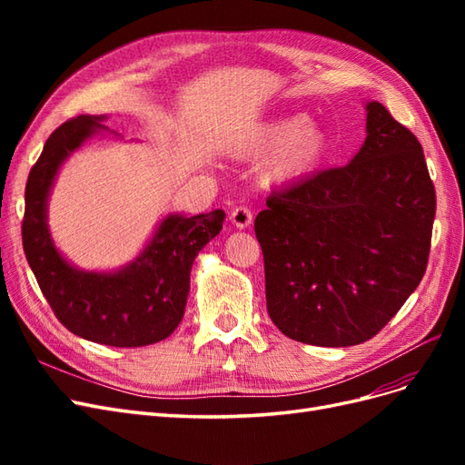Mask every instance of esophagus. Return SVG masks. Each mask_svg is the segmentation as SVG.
I'll return each mask as SVG.
<instances>
[{
  "mask_svg": "<svg viewBox=\"0 0 465 465\" xmlns=\"http://www.w3.org/2000/svg\"><path fill=\"white\" fill-rule=\"evenodd\" d=\"M231 223L236 229H248L252 224V211L246 205H238L231 211Z\"/></svg>",
  "mask_w": 465,
  "mask_h": 465,
  "instance_id": "esophagus-1",
  "label": "esophagus"
}]
</instances>
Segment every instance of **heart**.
<instances>
[{"instance_id":"1","label":"heart","mask_w":465,"mask_h":465,"mask_svg":"<svg viewBox=\"0 0 465 465\" xmlns=\"http://www.w3.org/2000/svg\"><path fill=\"white\" fill-rule=\"evenodd\" d=\"M244 157H262L270 153L265 176L272 182H299L312 176L326 161L330 142L318 125L304 116H285L258 125L236 145Z\"/></svg>"}]
</instances>
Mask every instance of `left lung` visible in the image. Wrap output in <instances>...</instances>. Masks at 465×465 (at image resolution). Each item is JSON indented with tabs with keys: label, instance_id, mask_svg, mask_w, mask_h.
<instances>
[{
	"label": "left lung",
	"instance_id": "8db88e82",
	"mask_svg": "<svg viewBox=\"0 0 465 465\" xmlns=\"http://www.w3.org/2000/svg\"><path fill=\"white\" fill-rule=\"evenodd\" d=\"M254 231L267 314L320 347L371 340L425 275L436 193L423 147L367 103V139L349 164L273 192Z\"/></svg>",
	"mask_w": 465,
	"mask_h": 465
}]
</instances>
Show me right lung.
Here are the masks:
<instances>
[{
	"mask_svg": "<svg viewBox=\"0 0 465 465\" xmlns=\"http://www.w3.org/2000/svg\"><path fill=\"white\" fill-rule=\"evenodd\" d=\"M103 120L81 114L48 137L26 180L23 248L42 294L69 331L101 345L143 347L163 341L178 328L186 311L192 263L223 229L224 211L168 215L142 254L118 272H83L65 262L48 231V195L62 163L104 130Z\"/></svg>",
	"mask_w": 465,
	"mask_h": 465,
	"instance_id": "right-lung-1",
	"label": "right lung"
}]
</instances>
